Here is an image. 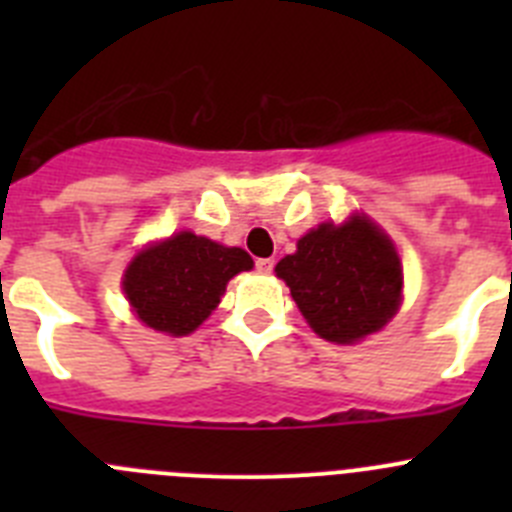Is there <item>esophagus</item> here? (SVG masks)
<instances>
[{"label":"esophagus","instance_id":"1","mask_svg":"<svg viewBox=\"0 0 512 512\" xmlns=\"http://www.w3.org/2000/svg\"><path fill=\"white\" fill-rule=\"evenodd\" d=\"M256 271L259 274H271L274 271V259H256Z\"/></svg>","mask_w":512,"mask_h":512}]
</instances>
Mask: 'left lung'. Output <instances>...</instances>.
<instances>
[{"mask_svg":"<svg viewBox=\"0 0 512 512\" xmlns=\"http://www.w3.org/2000/svg\"><path fill=\"white\" fill-rule=\"evenodd\" d=\"M310 328L333 343H356L395 318L402 264L395 243L369 217L323 223L277 264Z\"/></svg>","mask_w":512,"mask_h":512,"instance_id":"obj_1","label":"left lung"}]
</instances>
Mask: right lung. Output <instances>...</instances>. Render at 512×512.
Wrapping results in <instances>:
<instances>
[{
    "label": "right lung",
    "mask_w": 512,
    "mask_h": 512,
    "mask_svg": "<svg viewBox=\"0 0 512 512\" xmlns=\"http://www.w3.org/2000/svg\"><path fill=\"white\" fill-rule=\"evenodd\" d=\"M248 269L253 259L243 248L182 230L135 253L122 289L140 323L169 336H189L210 318L230 279Z\"/></svg>",
    "instance_id": "add662e5"
}]
</instances>
